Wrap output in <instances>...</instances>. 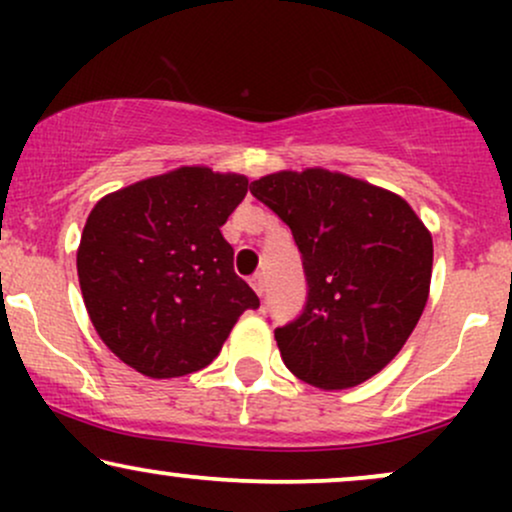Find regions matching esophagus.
I'll return each mask as SVG.
<instances>
[{
	"label": "esophagus",
	"instance_id": "obj_1",
	"mask_svg": "<svg viewBox=\"0 0 512 512\" xmlns=\"http://www.w3.org/2000/svg\"><path fill=\"white\" fill-rule=\"evenodd\" d=\"M250 286H252V289H255L257 296H262V293H264V276H262V274H255V276H252V279H250Z\"/></svg>",
	"mask_w": 512,
	"mask_h": 512
}]
</instances>
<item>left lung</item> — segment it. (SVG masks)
<instances>
[{"mask_svg":"<svg viewBox=\"0 0 512 512\" xmlns=\"http://www.w3.org/2000/svg\"><path fill=\"white\" fill-rule=\"evenodd\" d=\"M250 192L291 228L308 281L301 315L274 330L286 368L322 390L366 383L424 313L431 233L402 197L322 168L267 175Z\"/></svg>","mask_w":512,"mask_h":512,"instance_id":"left-lung-1","label":"left lung"}]
</instances>
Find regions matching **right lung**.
Returning <instances> with one entry per match:
<instances>
[{
    "label": "right lung",
    "instance_id": "right-lung-1",
    "mask_svg": "<svg viewBox=\"0 0 512 512\" xmlns=\"http://www.w3.org/2000/svg\"><path fill=\"white\" fill-rule=\"evenodd\" d=\"M248 178L178 168L103 197L76 252L84 303L113 354L149 378L209 366L257 293L233 272L221 226Z\"/></svg>",
    "mask_w": 512,
    "mask_h": 512
}]
</instances>
